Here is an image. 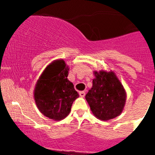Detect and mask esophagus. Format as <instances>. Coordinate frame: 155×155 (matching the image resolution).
<instances>
[{
	"label": "esophagus",
	"mask_w": 155,
	"mask_h": 155,
	"mask_svg": "<svg viewBox=\"0 0 155 155\" xmlns=\"http://www.w3.org/2000/svg\"><path fill=\"white\" fill-rule=\"evenodd\" d=\"M85 95V91H80L79 92V96L81 97H84Z\"/></svg>",
	"instance_id": "obj_1"
}]
</instances>
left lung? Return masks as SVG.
Masks as SVG:
<instances>
[{
  "mask_svg": "<svg viewBox=\"0 0 155 155\" xmlns=\"http://www.w3.org/2000/svg\"><path fill=\"white\" fill-rule=\"evenodd\" d=\"M94 75L93 85L85 95L92 113L102 121L116 118L125 106V89L112 70H95Z\"/></svg>",
  "mask_w": 155,
  "mask_h": 155,
  "instance_id": "obj_1",
  "label": "left lung"
}]
</instances>
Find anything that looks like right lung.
Returning a JSON list of instances; mask_svg holds the SVG:
<instances>
[{
  "label": "right lung",
  "instance_id": "obj_1",
  "mask_svg": "<svg viewBox=\"0 0 155 155\" xmlns=\"http://www.w3.org/2000/svg\"><path fill=\"white\" fill-rule=\"evenodd\" d=\"M69 70L63 59L53 61L43 70L34 87V98L39 111L54 121L66 118L73 101L79 97L68 79Z\"/></svg>",
  "mask_w": 155,
  "mask_h": 155
}]
</instances>
